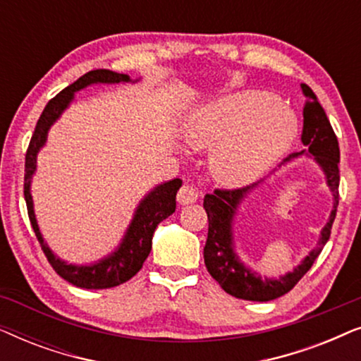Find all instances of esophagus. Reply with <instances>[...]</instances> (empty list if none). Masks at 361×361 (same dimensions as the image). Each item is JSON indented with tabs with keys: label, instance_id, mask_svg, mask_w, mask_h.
<instances>
[{
	"label": "esophagus",
	"instance_id": "34e87169",
	"mask_svg": "<svg viewBox=\"0 0 361 361\" xmlns=\"http://www.w3.org/2000/svg\"><path fill=\"white\" fill-rule=\"evenodd\" d=\"M199 199V192H197L192 185H182L180 190L177 192V202L180 205L194 204Z\"/></svg>",
	"mask_w": 361,
	"mask_h": 361
}]
</instances>
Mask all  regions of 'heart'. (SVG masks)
Returning <instances> with one entry per match:
<instances>
[{
  "label": "heart",
  "instance_id": "obj_1",
  "mask_svg": "<svg viewBox=\"0 0 361 361\" xmlns=\"http://www.w3.org/2000/svg\"><path fill=\"white\" fill-rule=\"evenodd\" d=\"M298 118L273 93L245 90L204 103L185 118L182 136L212 147L210 171L230 187L248 185L278 164L298 136Z\"/></svg>",
  "mask_w": 361,
  "mask_h": 361
}]
</instances>
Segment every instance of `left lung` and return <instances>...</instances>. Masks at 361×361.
Returning <instances> with one entry per match:
<instances>
[{"instance_id": "8db88e82", "label": "left lung", "mask_w": 361, "mask_h": 361, "mask_svg": "<svg viewBox=\"0 0 361 361\" xmlns=\"http://www.w3.org/2000/svg\"><path fill=\"white\" fill-rule=\"evenodd\" d=\"M302 93L305 97L304 105V128H302V145L307 149L300 152H293L286 157L283 164L298 159L302 154L312 156L325 176L329 190L332 192V212H330L327 224L320 230L317 246L310 250V253L295 266L293 271L286 273L279 278H261V276L248 268L235 251V236L233 224L235 215L238 214L240 205L248 197L256 184L246 185L243 189L235 190H219L214 194H207L204 199V209L209 216V235L204 248V259L207 271L212 278L221 286L225 293L238 299L256 300V302H268V300L278 299L286 293H289L299 279L307 273L314 261L317 259L320 251L330 238V230L335 220L338 205V162L340 149L337 136L332 130L327 115H325L322 105L312 88L305 83H300Z\"/></svg>"}]
</instances>
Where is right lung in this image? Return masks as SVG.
Segmentation results:
<instances>
[{
    "label": "right lung",
    "mask_w": 361,
    "mask_h": 361,
    "mask_svg": "<svg viewBox=\"0 0 361 361\" xmlns=\"http://www.w3.org/2000/svg\"><path fill=\"white\" fill-rule=\"evenodd\" d=\"M133 82L130 75L125 73H116L111 71H105V68H98V71H90L85 75H82L77 82L52 98L44 108L41 118H39L36 130L29 142L27 152H26V174H24V199H26L29 220H31L32 230L36 233L41 248L46 255V258L56 273L63 278L68 283L77 286V288L83 289H108L115 288L126 283L131 279L137 271L142 268L147 256L151 253L152 246V235L157 225L167 216L176 212V195L177 190L180 189L182 180L172 179L162 184L156 185L149 194L141 199L140 205L136 207L135 215H133L131 224L123 235L120 245L116 246L115 251L105 258L98 259L97 263L92 264H71L67 261L59 258L54 255V251L49 248L46 241L42 238L41 230H39L36 214H34V202L31 195V182L32 176L36 174L37 169V154L44 147L47 141V133L51 126L56 123L63 111L67 110L68 105L75 98V93L82 88H87L88 85H95V83H128ZM137 82V80H135Z\"/></svg>",
    "instance_id": "right-lung-1"
}]
</instances>
